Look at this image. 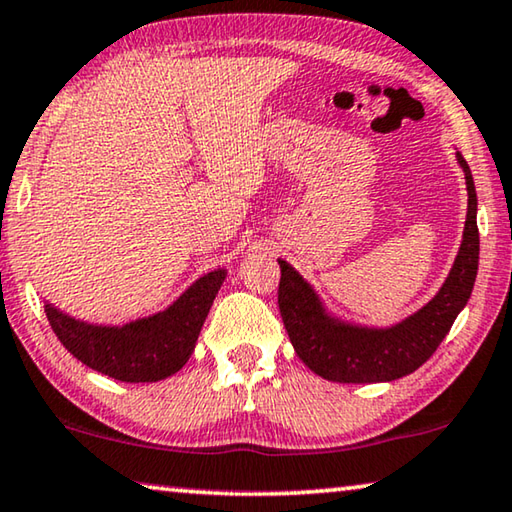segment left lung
Wrapping results in <instances>:
<instances>
[{
    "mask_svg": "<svg viewBox=\"0 0 512 512\" xmlns=\"http://www.w3.org/2000/svg\"><path fill=\"white\" fill-rule=\"evenodd\" d=\"M467 185V219L458 256L442 288L412 316L387 327L343 320L327 309L316 288L288 261L279 258V311L290 343L313 373L329 382H393L414 373L432 357L465 309L478 272L476 187L469 164L455 153Z\"/></svg>",
    "mask_w": 512,
    "mask_h": 512,
    "instance_id": "left-lung-1",
    "label": "left lung"
}]
</instances>
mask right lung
Returning <instances> with one entry per match:
<instances>
[{
  "label": "right lung",
  "mask_w": 512,
  "mask_h": 512,
  "mask_svg": "<svg viewBox=\"0 0 512 512\" xmlns=\"http://www.w3.org/2000/svg\"><path fill=\"white\" fill-rule=\"evenodd\" d=\"M224 279L226 267H217L187 286L167 309L123 325H93L50 302H45V316L70 355L93 371L121 382H160L192 357Z\"/></svg>",
  "instance_id": "add662e5"
}]
</instances>
